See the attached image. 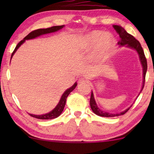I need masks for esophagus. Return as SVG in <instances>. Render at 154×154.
I'll use <instances>...</instances> for the list:
<instances>
[{
    "label": "esophagus",
    "instance_id": "1",
    "mask_svg": "<svg viewBox=\"0 0 154 154\" xmlns=\"http://www.w3.org/2000/svg\"><path fill=\"white\" fill-rule=\"evenodd\" d=\"M88 82V80L84 79V78H81V79H79V83L80 84H83V83H85Z\"/></svg>",
    "mask_w": 154,
    "mask_h": 154
}]
</instances>
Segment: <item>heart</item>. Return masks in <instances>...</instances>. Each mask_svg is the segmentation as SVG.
Returning a JSON list of instances; mask_svg holds the SVG:
<instances>
[{"label":"heart","mask_w":154,"mask_h":154,"mask_svg":"<svg viewBox=\"0 0 154 154\" xmlns=\"http://www.w3.org/2000/svg\"><path fill=\"white\" fill-rule=\"evenodd\" d=\"M94 47V57L97 60H104L110 55L115 46V38L111 33L94 30L84 38L80 45L81 51L89 50Z\"/></svg>","instance_id":"heart-1"}]
</instances>
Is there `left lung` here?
<instances>
[{"label": "left lung", "mask_w": 154, "mask_h": 154, "mask_svg": "<svg viewBox=\"0 0 154 154\" xmlns=\"http://www.w3.org/2000/svg\"><path fill=\"white\" fill-rule=\"evenodd\" d=\"M113 27L114 28L115 30L116 31V32L119 33V35L120 41L118 42V44H119L120 47H123V46L125 45V47L133 49L138 53L139 57H140V61L141 64H142V70H143V83H142V89H141V91H140L141 92L142 91L143 88H144V82H145V75H146V73L147 71V62H146V59L145 57V55L144 53V50H143L140 42H139L137 39H135V38L134 36H132V35H130V33H128L121 26H119V25H113ZM140 94H139V95H140ZM90 104L92 111H93L95 114L102 117H115V116H121V115H123L124 113H125L128 110H129L130 108L132 105V104L130 107H128V108L126 109L125 111H122L121 113H113L106 112V111H102V109L99 108L97 104V103L95 102V100H94V94L93 92H92V91L91 93V97H90Z\"/></svg>", "instance_id": "1"}]
</instances>
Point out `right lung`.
I'll use <instances>...</instances> for the list:
<instances>
[{
  "label": "right lung",
  "mask_w": 154,
  "mask_h": 154,
  "mask_svg": "<svg viewBox=\"0 0 154 154\" xmlns=\"http://www.w3.org/2000/svg\"><path fill=\"white\" fill-rule=\"evenodd\" d=\"M64 26V25H61V26H54L50 27V28L39 29H37V30L31 31V32L30 33H29V34L22 40V41H21L20 43L17 44V45L16 46L15 49H14L13 52H12V54L11 55V59L12 57H13L14 54L15 53L17 50L18 48H20L25 41H26V40L33 39V38H35L40 36V35L47 34V33L56 32V31H60V29H62ZM11 59H10V62H11ZM76 86H77V83L75 82V83L73 84V85L71 86V88H69L66 90H65V92L63 93L62 97H61L60 102H59L57 105L55 106V108L52 109V110L51 111H50L49 113H45V114H42V115H35V114H31V113H29V115L33 118H35V119H43V120L53 119H55V118H57V117H58L59 116H60L61 113H62L63 110H64L65 104H66V101L67 97H68L69 94H70V92H72L73 90L75 89Z\"/></svg>",
  "instance_id": "right-lung-1"
}]
</instances>
